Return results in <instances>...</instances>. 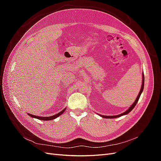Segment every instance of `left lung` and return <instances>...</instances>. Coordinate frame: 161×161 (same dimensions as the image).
Returning <instances> with one entry per match:
<instances>
[{
    "mask_svg": "<svg viewBox=\"0 0 161 161\" xmlns=\"http://www.w3.org/2000/svg\"><path fill=\"white\" fill-rule=\"evenodd\" d=\"M144 86V72H142V86H141V89H140V92H139V94H138V97H137V98H136V99L135 101L134 102V103L130 107V108H128V109L127 111H125V112H124V113L121 114H119V115H114V116H113V115L107 116V115H99H99L100 116H101L102 118H110V119H111V118H119V117H121V116H122V115H126V114H129L130 112L134 108V107L136 106V105L137 104L138 101V100H139V99H140V95H141V93H142V91H143Z\"/></svg>",
    "mask_w": 161,
    "mask_h": 161,
    "instance_id": "obj_1",
    "label": "left lung"
}]
</instances>
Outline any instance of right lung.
<instances>
[{
  "instance_id": "add662e5",
  "label": "right lung",
  "mask_w": 161,
  "mask_h": 161,
  "mask_svg": "<svg viewBox=\"0 0 161 161\" xmlns=\"http://www.w3.org/2000/svg\"><path fill=\"white\" fill-rule=\"evenodd\" d=\"M66 110V108L63 109L62 111L59 112V113L54 115H52V116H50V117H39V116H36V115H33L32 114H28V115L31 116V118H37L38 119H40V120H45V121H47V120H52V119H54L58 117H59L60 115H62L63 113H64V111Z\"/></svg>"
}]
</instances>
